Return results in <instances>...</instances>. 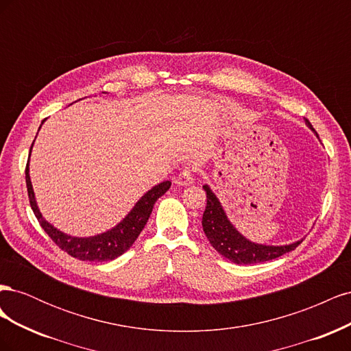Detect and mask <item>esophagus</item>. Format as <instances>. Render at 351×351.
I'll use <instances>...</instances> for the list:
<instances>
[{
	"label": "esophagus",
	"instance_id": "esophagus-1",
	"mask_svg": "<svg viewBox=\"0 0 351 351\" xmlns=\"http://www.w3.org/2000/svg\"><path fill=\"white\" fill-rule=\"evenodd\" d=\"M193 182H195V177L190 169H183V171L174 178V183L177 186H190Z\"/></svg>",
	"mask_w": 351,
	"mask_h": 351
}]
</instances>
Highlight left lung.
Segmentation results:
<instances>
[{
	"label": "left lung",
	"mask_w": 351,
	"mask_h": 351,
	"mask_svg": "<svg viewBox=\"0 0 351 351\" xmlns=\"http://www.w3.org/2000/svg\"><path fill=\"white\" fill-rule=\"evenodd\" d=\"M304 121L313 130L309 120ZM204 189L206 192V209L204 212V217H202V227H204L205 236L208 237L210 246L228 261L237 265L272 261L282 256L284 253L294 250L303 241L302 239L290 244H282V246H269V244L250 241L240 234L237 228L231 224L219 199L212 192L210 187L205 184Z\"/></svg>",
	"instance_id": "8db88e82"
}]
</instances>
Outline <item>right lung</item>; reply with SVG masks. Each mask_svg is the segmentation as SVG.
Instances as JSON below:
<instances>
[{"instance_id":"add662e5","label":"right lung","mask_w":351,"mask_h":351,"mask_svg":"<svg viewBox=\"0 0 351 351\" xmlns=\"http://www.w3.org/2000/svg\"><path fill=\"white\" fill-rule=\"evenodd\" d=\"M32 147H34V143H32ZM26 186L30 206L34 209L35 217L38 218L40 227L44 228V231L60 249L67 252L70 256L77 258L80 261L108 262L119 258L120 254H123L125 250H129L132 247V244L136 241L137 237H139L141 231L146 226L147 219H149L155 202L158 200V197H161L167 192L169 186H171V182H162L154 186L151 190H147V192L136 202L133 209L119 222V224L108 231L90 237L69 236L66 232H62L52 224H49V222L42 217L35 199L34 187H32L30 182L29 161L26 165Z\"/></svg>"}]
</instances>
